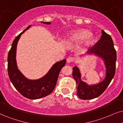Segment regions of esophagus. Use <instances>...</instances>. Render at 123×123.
I'll list each match as a JSON object with an SVG mask.
<instances>
[{"label": "esophagus", "mask_w": 123, "mask_h": 123, "mask_svg": "<svg viewBox=\"0 0 123 123\" xmlns=\"http://www.w3.org/2000/svg\"><path fill=\"white\" fill-rule=\"evenodd\" d=\"M74 61H75V58L73 57H69L67 58V62L68 63L72 62H74Z\"/></svg>", "instance_id": "34e87169"}]
</instances>
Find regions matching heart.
<instances>
[{
	"label": "heart",
	"instance_id": "1",
	"mask_svg": "<svg viewBox=\"0 0 123 123\" xmlns=\"http://www.w3.org/2000/svg\"><path fill=\"white\" fill-rule=\"evenodd\" d=\"M86 32L83 31V32H78L73 35V39L75 41H80L85 38V42L86 43H88L92 40V36L90 34H87V35Z\"/></svg>",
	"mask_w": 123,
	"mask_h": 123
}]
</instances>
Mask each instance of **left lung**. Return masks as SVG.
I'll use <instances>...</instances> for the list:
<instances>
[{
    "label": "left lung",
    "instance_id": "8db88e82",
    "mask_svg": "<svg viewBox=\"0 0 123 123\" xmlns=\"http://www.w3.org/2000/svg\"><path fill=\"white\" fill-rule=\"evenodd\" d=\"M87 54H94L100 57L105 63L106 73L105 79L100 83L89 85L81 80V74L77 66L73 68V77L77 83V94L83 100L92 99L98 97L105 91L115 75L116 69V52L111 37L102 30V36L94 46Z\"/></svg>",
    "mask_w": 123,
    "mask_h": 123
}]
</instances>
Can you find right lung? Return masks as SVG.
<instances>
[{
    "mask_svg": "<svg viewBox=\"0 0 123 123\" xmlns=\"http://www.w3.org/2000/svg\"><path fill=\"white\" fill-rule=\"evenodd\" d=\"M50 24V22H43ZM30 25L15 38L8 54V73L13 86L20 94L28 99H37L48 95L53 91L62 68L65 66L66 60L57 62L53 65L47 74L38 80H31L20 72L17 66L16 54L17 45L21 35L30 28Z\"/></svg>",
    "mask_w": 123,
    "mask_h": 123,
    "instance_id": "right-lung-1",
    "label": "right lung"
}]
</instances>
